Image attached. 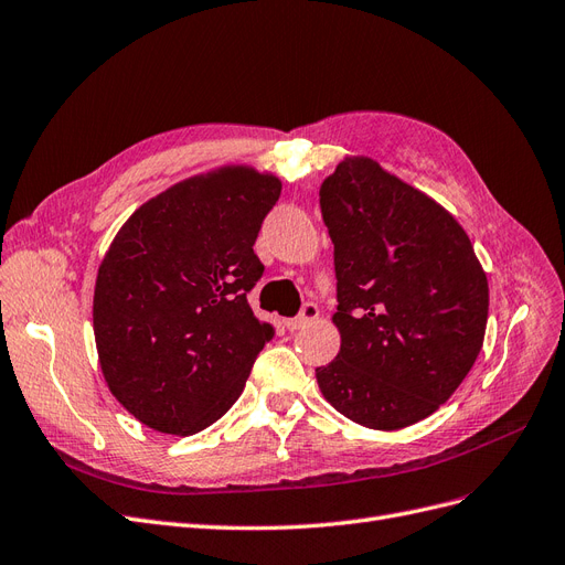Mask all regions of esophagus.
I'll use <instances>...</instances> for the list:
<instances>
[{
  "instance_id": "esophagus-1",
  "label": "esophagus",
  "mask_w": 565,
  "mask_h": 565,
  "mask_svg": "<svg viewBox=\"0 0 565 565\" xmlns=\"http://www.w3.org/2000/svg\"><path fill=\"white\" fill-rule=\"evenodd\" d=\"M318 316H320V308H318V303H313V301H306V303L301 306V313H299L297 318L287 320L285 324H287L289 332H297V329H301V327L310 324V322H313Z\"/></svg>"
}]
</instances>
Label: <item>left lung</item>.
Wrapping results in <instances>:
<instances>
[{
	"label": "left lung",
	"instance_id": "obj_1",
	"mask_svg": "<svg viewBox=\"0 0 565 565\" xmlns=\"http://www.w3.org/2000/svg\"><path fill=\"white\" fill-rule=\"evenodd\" d=\"M334 245L337 360L316 369L324 399L374 430L414 425L472 369L489 282L462 226L372 159H345L320 186Z\"/></svg>",
	"mask_w": 565,
	"mask_h": 565
}]
</instances>
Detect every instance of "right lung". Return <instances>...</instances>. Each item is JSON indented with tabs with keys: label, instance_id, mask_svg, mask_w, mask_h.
Returning <instances> with one entry per match:
<instances>
[{
	"label": "right lung",
	"instance_id": "1",
	"mask_svg": "<svg viewBox=\"0 0 565 565\" xmlns=\"http://www.w3.org/2000/svg\"><path fill=\"white\" fill-rule=\"evenodd\" d=\"M274 174L222 168L159 193L116 233L97 270L93 329L111 395L168 435H193L243 393L276 327L252 313Z\"/></svg>",
	"mask_w": 565,
	"mask_h": 565
}]
</instances>
